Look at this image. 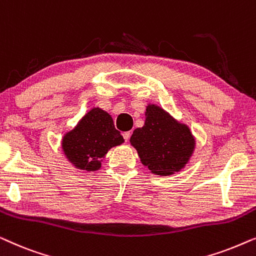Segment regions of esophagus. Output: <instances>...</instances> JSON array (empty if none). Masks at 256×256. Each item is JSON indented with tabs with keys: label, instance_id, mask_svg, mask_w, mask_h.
Instances as JSON below:
<instances>
[{
	"label": "esophagus",
	"instance_id": "esophagus-1",
	"mask_svg": "<svg viewBox=\"0 0 256 256\" xmlns=\"http://www.w3.org/2000/svg\"><path fill=\"white\" fill-rule=\"evenodd\" d=\"M130 135H132L130 132H124V138L126 142H127L129 138H130Z\"/></svg>",
	"mask_w": 256,
	"mask_h": 256
}]
</instances>
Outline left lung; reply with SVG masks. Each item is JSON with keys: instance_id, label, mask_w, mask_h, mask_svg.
Instances as JSON below:
<instances>
[{"instance_id": "obj_1", "label": "left lung", "mask_w": 256, "mask_h": 256, "mask_svg": "<svg viewBox=\"0 0 256 256\" xmlns=\"http://www.w3.org/2000/svg\"><path fill=\"white\" fill-rule=\"evenodd\" d=\"M130 143L152 174L169 176L186 166L196 140L186 124H180L156 104H148L146 122L132 132Z\"/></svg>"}]
</instances>
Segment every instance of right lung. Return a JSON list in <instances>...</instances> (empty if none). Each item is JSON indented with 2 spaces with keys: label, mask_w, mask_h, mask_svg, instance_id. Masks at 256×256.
I'll return each mask as SVG.
<instances>
[{
  "label": "right lung",
  "mask_w": 256,
  "mask_h": 256,
  "mask_svg": "<svg viewBox=\"0 0 256 256\" xmlns=\"http://www.w3.org/2000/svg\"><path fill=\"white\" fill-rule=\"evenodd\" d=\"M124 140L114 127L113 118L99 107L85 114L78 124L62 138V146L70 162L78 169L96 171L108 150Z\"/></svg>",
  "instance_id": "obj_1"
}]
</instances>
